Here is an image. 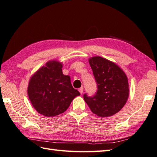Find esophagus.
<instances>
[{
	"instance_id": "34e87169",
	"label": "esophagus",
	"mask_w": 157,
	"mask_h": 157,
	"mask_svg": "<svg viewBox=\"0 0 157 157\" xmlns=\"http://www.w3.org/2000/svg\"><path fill=\"white\" fill-rule=\"evenodd\" d=\"M83 90H84V89H83V87L82 86V87H81V88H80V89H78V91L80 92V93H81V94H82Z\"/></svg>"
}]
</instances>
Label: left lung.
Listing matches in <instances>:
<instances>
[{
	"instance_id": "obj_1",
	"label": "left lung",
	"mask_w": 157,
	"mask_h": 157,
	"mask_svg": "<svg viewBox=\"0 0 157 157\" xmlns=\"http://www.w3.org/2000/svg\"><path fill=\"white\" fill-rule=\"evenodd\" d=\"M97 85L93 97L83 95L93 113L101 117L112 116L126 103L129 96L128 80L119 66L107 59L94 56L89 59Z\"/></svg>"
}]
</instances>
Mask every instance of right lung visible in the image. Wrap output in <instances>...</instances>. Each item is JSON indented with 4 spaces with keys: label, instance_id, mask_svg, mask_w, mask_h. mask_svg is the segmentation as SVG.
Masks as SVG:
<instances>
[{
    "label": "right lung",
    "instance_id": "1",
    "mask_svg": "<svg viewBox=\"0 0 157 157\" xmlns=\"http://www.w3.org/2000/svg\"><path fill=\"white\" fill-rule=\"evenodd\" d=\"M63 64L48 61L31 76L27 94L31 105L38 113L54 117L64 113L80 93L72 87L71 77L62 73Z\"/></svg>",
    "mask_w": 157,
    "mask_h": 157
}]
</instances>
